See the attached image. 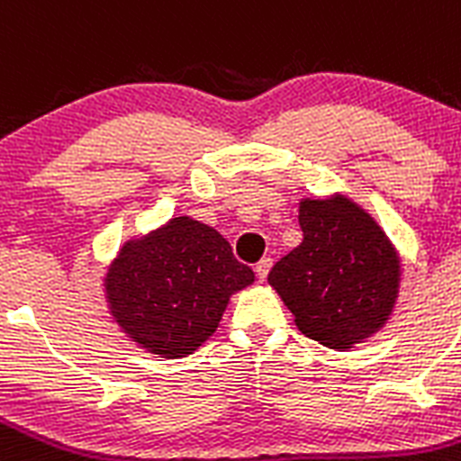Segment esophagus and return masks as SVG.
<instances>
[{
	"label": "esophagus",
	"mask_w": 461,
	"mask_h": 461,
	"mask_svg": "<svg viewBox=\"0 0 461 461\" xmlns=\"http://www.w3.org/2000/svg\"><path fill=\"white\" fill-rule=\"evenodd\" d=\"M269 269H272V258H263L258 265H256V274H258L260 281H265V278H267Z\"/></svg>",
	"instance_id": "1"
}]
</instances>
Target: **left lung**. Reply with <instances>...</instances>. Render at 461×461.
Masks as SVG:
<instances>
[{"label":"left lung","mask_w":461,"mask_h":461,"mask_svg":"<svg viewBox=\"0 0 461 461\" xmlns=\"http://www.w3.org/2000/svg\"><path fill=\"white\" fill-rule=\"evenodd\" d=\"M303 240L267 281L303 336L349 349L382 331L393 315L402 260L377 219L345 194L299 201Z\"/></svg>","instance_id":"left-lung-1"}]
</instances>
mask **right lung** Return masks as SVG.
<instances>
[{
    "label": "right lung",
    "mask_w": 461,
    "mask_h": 461,
    "mask_svg": "<svg viewBox=\"0 0 461 461\" xmlns=\"http://www.w3.org/2000/svg\"><path fill=\"white\" fill-rule=\"evenodd\" d=\"M253 281V269L235 258L219 230L183 214L125 240L107 265L103 293L134 345L180 358L217 331L230 297Z\"/></svg>",
    "instance_id": "1"
}]
</instances>
